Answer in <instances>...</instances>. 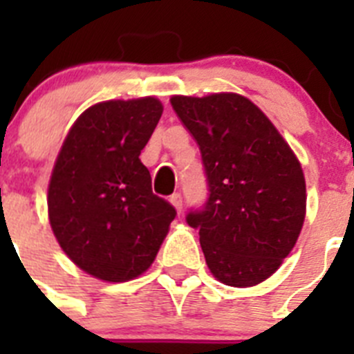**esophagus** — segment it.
<instances>
[{
  "mask_svg": "<svg viewBox=\"0 0 354 354\" xmlns=\"http://www.w3.org/2000/svg\"><path fill=\"white\" fill-rule=\"evenodd\" d=\"M170 204L177 209V212L183 211V195H180V193H174V195L170 196Z\"/></svg>",
  "mask_w": 354,
  "mask_h": 354,
  "instance_id": "esophagus-1",
  "label": "esophagus"
}]
</instances>
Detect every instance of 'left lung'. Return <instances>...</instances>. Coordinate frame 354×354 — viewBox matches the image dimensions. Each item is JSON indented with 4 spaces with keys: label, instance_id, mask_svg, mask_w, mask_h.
<instances>
[{
    "label": "left lung",
    "instance_id": "obj_1",
    "mask_svg": "<svg viewBox=\"0 0 354 354\" xmlns=\"http://www.w3.org/2000/svg\"><path fill=\"white\" fill-rule=\"evenodd\" d=\"M170 102L198 143L207 177V202L187 212V225L198 228L214 278L230 287L257 286L280 268L301 232V165L246 97L174 95Z\"/></svg>",
    "mask_w": 354,
    "mask_h": 354
}]
</instances>
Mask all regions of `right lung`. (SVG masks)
<instances>
[{
  "mask_svg": "<svg viewBox=\"0 0 354 354\" xmlns=\"http://www.w3.org/2000/svg\"><path fill=\"white\" fill-rule=\"evenodd\" d=\"M161 113L156 97L93 104L56 158L49 223L67 257L99 280L127 282L149 270L177 214L152 193L140 161Z\"/></svg>",
  "mask_w": 354,
  "mask_h": 354,
  "instance_id": "right-lung-1",
  "label": "right lung"
}]
</instances>
